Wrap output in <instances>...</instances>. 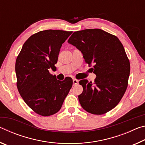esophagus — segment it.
I'll use <instances>...</instances> for the list:
<instances>
[{"label":"esophagus","mask_w":145,"mask_h":145,"mask_svg":"<svg viewBox=\"0 0 145 145\" xmlns=\"http://www.w3.org/2000/svg\"><path fill=\"white\" fill-rule=\"evenodd\" d=\"M78 84V80L75 79V78H73V85L75 86V85H77Z\"/></svg>","instance_id":"obj_1"}]
</instances>
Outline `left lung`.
<instances>
[{
  "label": "left lung",
  "mask_w": 145,
  "mask_h": 145,
  "mask_svg": "<svg viewBox=\"0 0 145 145\" xmlns=\"http://www.w3.org/2000/svg\"><path fill=\"white\" fill-rule=\"evenodd\" d=\"M68 42L82 53L85 62L94 64L95 82L81 80L83 91L78 100L83 109L93 114H103L118 104L125 93L130 62L121 41L116 36L100 29L74 32Z\"/></svg>",
  "instance_id": "8db88e82"
}]
</instances>
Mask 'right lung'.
Returning a JSON list of instances; mask_svg holds the SVG:
<instances>
[{
	"label": "right lung",
	"mask_w": 145,
	"mask_h": 145,
	"mask_svg": "<svg viewBox=\"0 0 145 145\" xmlns=\"http://www.w3.org/2000/svg\"><path fill=\"white\" fill-rule=\"evenodd\" d=\"M72 31H41L28 38L16 58V86L26 104L43 116L56 114L73 84L71 78L57 80L48 69L57 62L62 44Z\"/></svg>",
	"instance_id": "1"
}]
</instances>
